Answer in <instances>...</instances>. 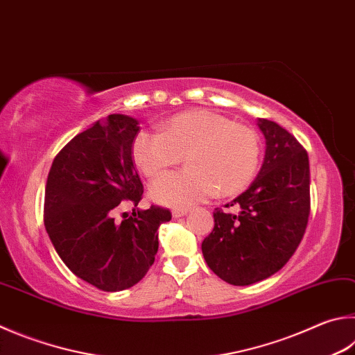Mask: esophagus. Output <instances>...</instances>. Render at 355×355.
I'll return each instance as SVG.
<instances>
[{"mask_svg":"<svg viewBox=\"0 0 355 355\" xmlns=\"http://www.w3.org/2000/svg\"><path fill=\"white\" fill-rule=\"evenodd\" d=\"M189 212V209L188 208H175L172 211V216L175 217V218H178V217H183V216H186Z\"/></svg>","mask_w":355,"mask_h":355,"instance_id":"obj_1","label":"esophagus"}]
</instances>
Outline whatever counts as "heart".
Masks as SVG:
<instances>
[{
  "mask_svg": "<svg viewBox=\"0 0 355 355\" xmlns=\"http://www.w3.org/2000/svg\"><path fill=\"white\" fill-rule=\"evenodd\" d=\"M186 155L191 169L167 173L150 186V196L167 206L205 202L217 192L239 194L256 175L261 139L254 128L220 113L196 108L172 116L163 132H139L133 139L135 164L158 177Z\"/></svg>",
  "mask_w": 355,
  "mask_h": 355,
  "instance_id": "heart-1",
  "label": "heart"
}]
</instances>
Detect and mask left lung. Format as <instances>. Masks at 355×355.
<instances>
[{"label":"left lung","mask_w":355,"mask_h":355,"mask_svg":"<svg viewBox=\"0 0 355 355\" xmlns=\"http://www.w3.org/2000/svg\"><path fill=\"white\" fill-rule=\"evenodd\" d=\"M266 157L250 188L214 211V230L202 242L203 257L218 278L250 286L286 266L298 248L311 214V171L302 146L286 128L257 119Z\"/></svg>","instance_id":"8db88e82"}]
</instances>
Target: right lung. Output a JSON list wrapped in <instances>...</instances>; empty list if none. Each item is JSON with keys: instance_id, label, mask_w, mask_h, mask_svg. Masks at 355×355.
<instances>
[{"instance_id": "obj_1", "label": "right lung", "mask_w": 355, "mask_h": 355, "mask_svg": "<svg viewBox=\"0 0 355 355\" xmlns=\"http://www.w3.org/2000/svg\"><path fill=\"white\" fill-rule=\"evenodd\" d=\"M138 132V119L108 114L63 147L48 175L49 239L77 278L105 292L144 278L158 251V227L172 217L169 209L150 206L114 220L116 209L137 206L144 192L132 158Z\"/></svg>"}]
</instances>
